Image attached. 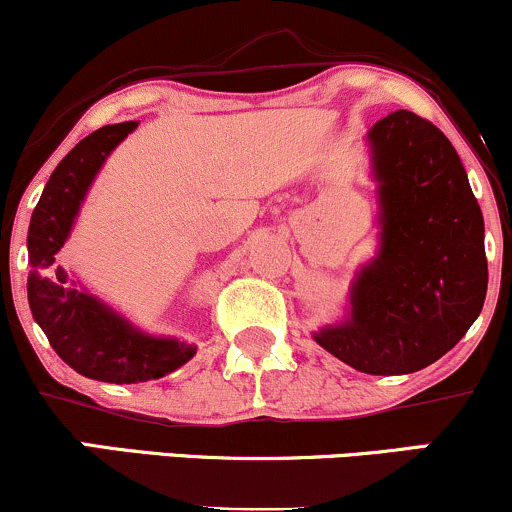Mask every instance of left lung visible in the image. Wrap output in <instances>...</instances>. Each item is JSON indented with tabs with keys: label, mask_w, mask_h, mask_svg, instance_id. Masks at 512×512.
Listing matches in <instances>:
<instances>
[{
	"label": "left lung",
	"mask_w": 512,
	"mask_h": 512,
	"mask_svg": "<svg viewBox=\"0 0 512 512\" xmlns=\"http://www.w3.org/2000/svg\"><path fill=\"white\" fill-rule=\"evenodd\" d=\"M368 144L380 248L358 269L346 320L313 337L361 373H416L448 354L484 308V216L433 122L397 110L370 127Z\"/></svg>",
	"instance_id": "obj_1"
}]
</instances>
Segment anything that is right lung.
Segmentation results:
<instances>
[{
    "instance_id": "obj_1",
    "label": "right lung",
    "mask_w": 512,
    "mask_h": 512,
    "mask_svg": "<svg viewBox=\"0 0 512 512\" xmlns=\"http://www.w3.org/2000/svg\"><path fill=\"white\" fill-rule=\"evenodd\" d=\"M139 122L105 125L81 139L52 170L28 226V305L52 349L86 378L129 385L163 378L195 356L197 346L175 337H151L117 315L96 296L79 289L62 267L57 252L96 180L105 158Z\"/></svg>"
}]
</instances>
